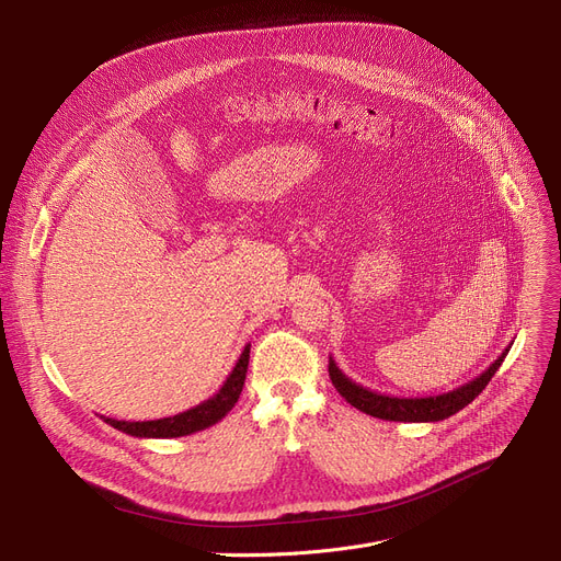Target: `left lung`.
Segmentation results:
<instances>
[{"label":"left lung","instance_id":"8db88e82","mask_svg":"<svg viewBox=\"0 0 561 561\" xmlns=\"http://www.w3.org/2000/svg\"><path fill=\"white\" fill-rule=\"evenodd\" d=\"M510 347L512 345H507L503 355H500L484 373H480L476 379L466 381V385H461L459 389H453L448 393H438V396H425V398H398V396H387V393H377L373 389H366V387L357 385V381H352L336 366L334 357H330V377H332V385L336 387V391L352 407H357L368 416H375L381 421H400V423H436V421L450 419L453 414H457L459 409L473 402L484 391V387L489 385L491 377L500 368V364L505 362Z\"/></svg>","mask_w":561,"mask_h":561}]
</instances>
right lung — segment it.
Here are the masks:
<instances>
[{
  "label": "right lung",
  "instance_id": "add662e5",
  "mask_svg": "<svg viewBox=\"0 0 561 561\" xmlns=\"http://www.w3.org/2000/svg\"><path fill=\"white\" fill-rule=\"evenodd\" d=\"M248 364H250V345H245L239 362H236L233 370L229 373V377L225 379V385L220 387V391L216 396L199 402L193 409L182 411V414H176V416H168V419H159V421H115V419H104V416L102 419L111 427L121 430L129 436H138V438H176V436H186V434L206 430V427L216 425L218 421H222L231 411V407L239 402V396L245 385Z\"/></svg>",
  "mask_w": 561,
  "mask_h": 561
}]
</instances>
